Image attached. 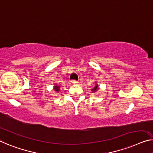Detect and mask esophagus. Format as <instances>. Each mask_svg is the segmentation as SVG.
<instances>
[{
	"instance_id": "1",
	"label": "esophagus",
	"mask_w": 153,
	"mask_h": 153,
	"mask_svg": "<svg viewBox=\"0 0 153 153\" xmlns=\"http://www.w3.org/2000/svg\"><path fill=\"white\" fill-rule=\"evenodd\" d=\"M72 83L74 84H78L79 82H77V81H76V80H73Z\"/></svg>"
}]
</instances>
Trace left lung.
<instances>
[{
    "instance_id": "8db88e82",
    "label": "left lung",
    "mask_w": 153,
    "mask_h": 153,
    "mask_svg": "<svg viewBox=\"0 0 153 153\" xmlns=\"http://www.w3.org/2000/svg\"><path fill=\"white\" fill-rule=\"evenodd\" d=\"M99 89V88H98V84H96V85H95V86L93 88H92V89H91V91H93V93H95V92H96V91Z\"/></svg>"
}]
</instances>
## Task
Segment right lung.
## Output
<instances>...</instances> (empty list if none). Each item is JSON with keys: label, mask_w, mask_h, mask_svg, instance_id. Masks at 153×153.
<instances>
[{"label": "right lung", "mask_w": 153, "mask_h": 153, "mask_svg": "<svg viewBox=\"0 0 153 153\" xmlns=\"http://www.w3.org/2000/svg\"><path fill=\"white\" fill-rule=\"evenodd\" d=\"M53 89L56 91V92H59V91H60V86H57V85H55Z\"/></svg>", "instance_id": "add662e5"}]
</instances>
